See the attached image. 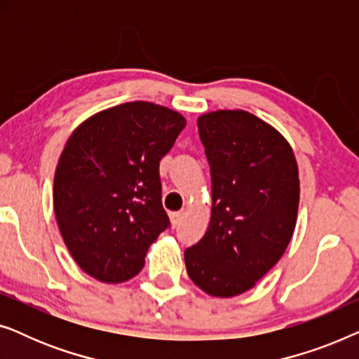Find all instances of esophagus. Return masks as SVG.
I'll list each match as a JSON object with an SVG mask.
<instances>
[{"label":"esophagus","instance_id":"esophagus-1","mask_svg":"<svg viewBox=\"0 0 359 359\" xmlns=\"http://www.w3.org/2000/svg\"><path fill=\"white\" fill-rule=\"evenodd\" d=\"M183 212H171L170 214V220H171V225L176 227V225L181 224V220H183Z\"/></svg>","mask_w":359,"mask_h":359}]
</instances>
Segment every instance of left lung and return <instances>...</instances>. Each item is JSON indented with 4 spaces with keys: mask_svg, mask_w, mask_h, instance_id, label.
<instances>
[{
    "mask_svg": "<svg viewBox=\"0 0 359 359\" xmlns=\"http://www.w3.org/2000/svg\"><path fill=\"white\" fill-rule=\"evenodd\" d=\"M212 183L204 237L186 248L191 281L214 297L238 296L279 262L299 209V170L289 142L242 109L199 116Z\"/></svg>",
    "mask_w": 359,
    "mask_h": 359,
    "instance_id": "left-lung-1",
    "label": "left lung"
}]
</instances>
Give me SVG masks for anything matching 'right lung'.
<instances>
[{"mask_svg":"<svg viewBox=\"0 0 359 359\" xmlns=\"http://www.w3.org/2000/svg\"><path fill=\"white\" fill-rule=\"evenodd\" d=\"M184 126L180 112L132 101L88 117L67 140L53 210L68 252L91 278L117 284L144 268L147 250L170 225L160 160Z\"/></svg>","mask_w":359,"mask_h":359,"instance_id":"1","label":"right lung"}]
</instances>
